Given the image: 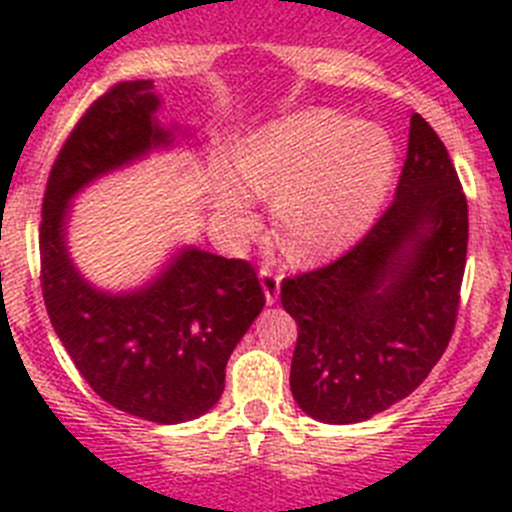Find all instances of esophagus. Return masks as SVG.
Returning a JSON list of instances; mask_svg holds the SVG:
<instances>
[{"instance_id": "34e87169", "label": "esophagus", "mask_w": 512, "mask_h": 512, "mask_svg": "<svg viewBox=\"0 0 512 512\" xmlns=\"http://www.w3.org/2000/svg\"><path fill=\"white\" fill-rule=\"evenodd\" d=\"M261 287H264V295L269 305H274L279 297V287H282V274L277 269H271V266H261L259 271Z\"/></svg>"}]
</instances>
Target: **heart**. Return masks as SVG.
I'll return each instance as SVG.
<instances>
[{
    "mask_svg": "<svg viewBox=\"0 0 512 512\" xmlns=\"http://www.w3.org/2000/svg\"><path fill=\"white\" fill-rule=\"evenodd\" d=\"M395 146L372 122L305 110L253 135L238 151L241 184L225 182L217 212L233 228L251 220V194L277 197V230L297 259L336 253L366 233L395 182Z\"/></svg>",
    "mask_w": 512,
    "mask_h": 512,
    "instance_id": "1",
    "label": "heart"
}]
</instances>
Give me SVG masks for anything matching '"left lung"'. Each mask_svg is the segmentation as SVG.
Instances as JSON below:
<instances>
[{
    "instance_id": "8db88e82",
    "label": "left lung",
    "mask_w": 512,
    "mask_h": 512,
    "mask_svg": "<svg viewBox=\"0 0 512 512\" xmlns=\"http://www.w3.org/2000/svg\"><path fill=\"white\" fill-rule=\"evenodd\" d=\"M469 210L436 130L410 117L395 200L341 259L282 282L297 320L289 387L323 423H361L408 397L459 315Z\"/></svg>"
}]
</instances>
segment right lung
I'll use <instances>...</instances> for the list:
<instances>
[{
	"label": "right lung",
	"instance_id": "right-lung-1",
	"mask_svg": "<svg viewBox=\"0 0 512 512\" xmlns=\"http://www.w3.org/2000/svg\"><path fill=\"white\" fill-rule=\"evenodd\" d=\"M153 81H120L89 104L53 161L40 223V287L53 330L89 387L151 423L200 418L225 390L233 348L264 307L243 259L184 248L164 274L128 295L84 282L66 251L69 200L97 176L169 146Z\"/></svg>",
	"mask_w": 512,
	"mask_h": 512
}]
</instances>
